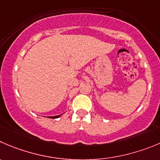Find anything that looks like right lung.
I'll return each mask as SVG.
<instances>
[{
	"mask_svg": "<svg viewBox=\"0 0 160 160\" xmlns=\"http://www.w3.org/2000/svg\"><path fill=\"white\" fill-rule=\"evenodd\" d=\"M62 115H63V114H61V115H56V116H48V118H59V117L61 116Z\"/></svg>",
	"mask_w": 160,
	"mask_h": 160,
	"instance_id": "right-lung-1",
	"label": "right lung"
}]
</instances>
